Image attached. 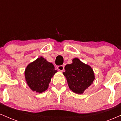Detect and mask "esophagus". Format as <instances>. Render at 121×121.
I'll return each mask as SVG.
<instances>
[{
  "label": "esophagus",
  "instance_id": "obj_1",
  "mask_svg": "<svg viewBox=\"0 0 121 121\" xmlns=\"http://www.w3.org/2000/svg\"><path fill=\"white\" fill-rule=\"evenodd\" d=\"M57 68H58V69L60 71H63L64 70V66L62 65H58V66L57 67Z\"/></svg>",
  "mask_w": 121,
  "mask_h": 121
}]
</instances>
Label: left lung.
<instances>
[{"label":"left lung","mask_w":121,"mask_h":121,"mask_svg":"<svg viewBox=\"0 0 121 121\" xmlns=\"http://www.w3.org/2000/svg\"><path fill=\"white\" fill-rule=\"evenodd\" d=\"M63 73L69 89L78 94H83L93 82L94 73L90 65L82 62L78 58H74L72 63L67 65Z\"/></svg>","instance_id":"left-lung-1"}]
</instances>
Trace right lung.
Returning <instances> with one entry per match:
<instances>
[{
  "instance_id": "right-lung-1",
  "label": "right lung",
  "mask_w": 121,
  "mask_h": 121,
  "mask_svg": "<svg viewBox=\"0 0 121 121\" xmlns=\"http://www.w3.org/2000/svg\"><path fill=\"white\" fill-rule=\"evenodd\" d=\"M56 72L57 71L53 64L41 56L27 66L25 79L33 91L41 93L47 90L51 78Z\"/></svg>"
}]
</instances>
